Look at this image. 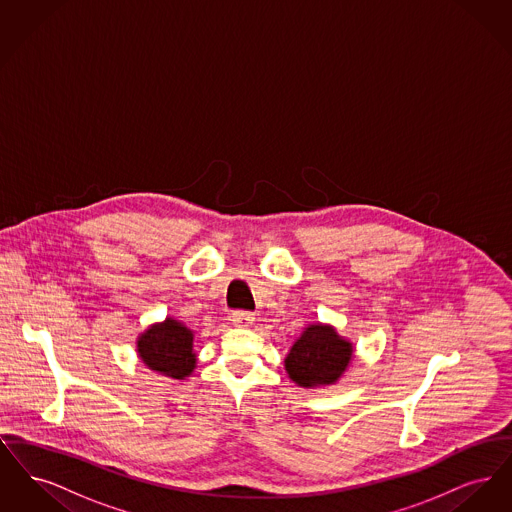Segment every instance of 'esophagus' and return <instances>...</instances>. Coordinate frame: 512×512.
Segmentation results:
<instances>
[{"label":"esophagus","mask_w":512,"mask_h":512,"mask_svg":"<svg viewBox=\"0 0 512 512\" xmlns=\"http://www.w3.org/2000/svg\"><path fill=\"white\" fill-rule=\"evenodd\" d=\"M232 320H234L236 326H249V324H253L255 317H253V313H249V311H234Z\"/></svg>","instance_id":"obj_1"}]
</instances>
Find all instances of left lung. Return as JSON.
<instances>
[{"mask_svg": "<svg viewBox=\"0 0 512 512\" xmlns=\"http://www.w3.org/2000/svg\"><path fill=\"white\" fill-rule=\"evenodd\" d=\"M353 347L341 340L330 326H309L293 343L286 357V370L301 388L334 384L349 365Z\"/></svg>", "mask_w": 512, "mask_h": 512, "instance_id": "8db88e82", "label": "left lung"}]
</instances>
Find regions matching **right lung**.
Instances as JSON below:
<instances>
[{"mask_svg": "<svg viewBox=\"0 0 512 512\" xmlns=\"http://www.w3.org/2000/svg\"><path fill=\"white\" fill-rule=\"evenodd\" d=\"M194 334L180 322L167 318L151 326L138 340V353L151 370L172 378H186L195 366Z\"/></svg>", "mask_w": 512, "mask_h": 512, "instance_id": "obj_1", "label": "right lung"}]
</instances>
